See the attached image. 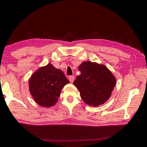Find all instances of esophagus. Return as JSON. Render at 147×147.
I'll return each mask as SVG.
<instances>
[{
    "label": "esophagus",
    "instance_id": "esophagus-1",
    "mask_svg": "<svg viewBox=\"0 0 147 147\" xmlns=\"http://www.w3.org/2000/svg\"><path fill=\"white\" fill-rule=\"evenodd\" d=\"M69 79L71 82H73L74 80V76H70L69 77Z\"/></svg>",
    "mask_w": 147,
    "mask_h": 147
}]
</instances>
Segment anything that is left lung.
I'll list each match as a JSON object with an SVG mask.
<instances>
[{"label":"left lung","mask_w":147,"mask_h":147,"mask_svg":"<svg viewBox=\"0 0 147 147\" xmlns=\"http://www.w3.org/2000/svg\"><path fill=\"white\" fill-rule=\"evenodd\" d=\"M80 74L73 84L80 97L90 106L98 107L108 100L116 85V78L105 65L90 61L78 66Z\"/></svg>","instance_id":"left-lung-1"}]
</instances>
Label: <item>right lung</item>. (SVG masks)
<instances>
[{"instance_id":"obj_1","label":"right lung","mask_w":147,"mask_h":147,"mask_svg":"<svg viewBox=\"0 0 147 147\" xmlns=\"http://www.w3.org/2000/svg\"><path fill=\"white\" fill-rule=\"evenodd\" d=\"M69 80L63 72L51 63L37 70L30 76L28 85L35 102L43 107H51L58 101L61 90Z\"/></svg>"}]
</instances>
